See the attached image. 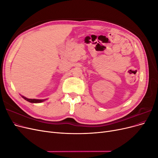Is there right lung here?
Wrapping results in <instances>:
<instances>
[{
	"instance_id": "1",
	"label": "right lung",
	"mask_w": 158,
	"mask_h": 158,
	"mask_svg": "<svg viewBox=\"0 0 158 158\" xmlns=\"http://www.w3.org/2000/svg\"><path fill=\"white\" fill-rule=\"evenodd\" d=\"M22 98L24 99H26V101H27V102H30V103H41V102H44V100H43V99H28V98H25V97H23V96H22Z\"/></svg>"
}]
</instances>
